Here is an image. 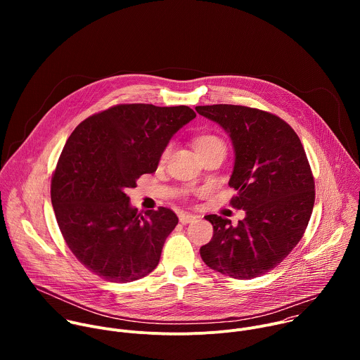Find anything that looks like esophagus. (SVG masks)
I'll list each match as a JSON object with an SVG mask.
<instances>
[{
    "label": "esophagus",
    "mask_w": 360,
    "mask_h": 360,
    "mask_svg": "<svg viewBox=\"0 0 360 360\" xmlns=\"http://www.w3.org/2000/svg\"><path fill=\"white\" fill-rule=\"evenodd\" d=\"M196 218H198V217H195V215H192V214H181V215H179V222H181L182 225H186V224H191V222L196 221Z\"/></svg>",
    "instance_id": "obj_1"
}]
</instances>
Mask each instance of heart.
<instances>
[{"instance_id":"obj_1","label":"heart","mask_w":360,"mask_h":360,"mask_svg":"<svg viewBox=\"0 0 360 360\" xmlns=\"http://www.w3.org/2000/svg\"><path fill=\"white\" fill-rule=\"evenodd\" d=\"M217 146H225V143L222 142V139L217 135H212V134H203V135H199L196 136L195 139V148L198 150V153L203 152V150H208V149H212V148H217ZM169 150H171V145H167L161 153V161L164 162L168 155H169Z\"/></svg>"}]
</instances>
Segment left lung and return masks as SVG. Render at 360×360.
<instances>
[{
    "label": "left lung",
    "mask_w": 360,
    "mask_h": 360,
    "mask_svg": "<svg viewBox=\"0 0 360 360\" xmlns=\"http://www.w3.org/2000/svg\"><path fill=\"white\" fill-rule=\"evenodd\" d=\"M199 115L231 136L235 165L231 205L246 217L232 226L218 215L207 218L214 236L199 252L211 269L235 279H252L276 268L302 239L315 203V181L303 145L279 117L242 105H205Z\"/></svg>",
    "instance_id": "8db88e82"
}]
</instances>
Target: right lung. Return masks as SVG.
I'll return each instance as SVG.
<instances>
[{
	"label": "right lung",
	"mask_w": 360,
	"mask_h": 360,
	"mask_svg": "<svg viewBox=\"0 0 360 360\" xmlns=\"http://www.w3.org/2000/svg\"><path fill=\"white\" fill-rule=\"evenodd\" d=\"M195 117L185 105L120 104L88 117L68 138L51 202L68 248L99 278L127 283L158 266L178 217L164 207L142 215L127 191L157 171L172 135Z\"/></svg>",
	"instance_id": "1"
}]
</instances>
